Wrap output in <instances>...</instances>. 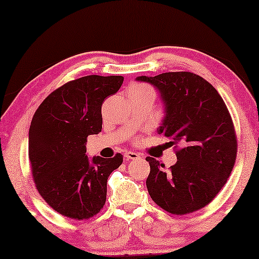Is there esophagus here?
<instances>
[{
  "instance_id": "obj_1",
  "label": "esophagus",
  "mask_w": 259,
  "mask_h": 259,
  "mask_svg": "<svg viewBox=\"0 0 259 259\" xmlns=\"http://www.w3.org/2000/svg\"><path fill=\"white\" fill-rule=\"evenodd\" d=\"M141 156L136 154V152L133 151H126L124 154V159L125 161H133V159H140Z\"/></svg>"
}]
</instances>
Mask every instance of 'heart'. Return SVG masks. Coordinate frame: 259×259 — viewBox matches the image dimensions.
I'll return each instance as SVG.
<instances>
[{
	"label": "heart",
	"instance_id": "b5f03b06",
	"mask_svg": "<svg viewBox=\"0 0 259 259\" xmlns=\"http://www.w3.org/2000/svg\"><path fill=\"white\" fill-rule=\"evenodd\" d=\"M151 92H152V89L150 88V87L137 83V84H134L129 89V95L130 94H145V93H151Z\"/></svg>",
	"mask_w": 259,
	"mask_h": 259
}]
</instances>
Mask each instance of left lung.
Returning <instances> with one entry per match:
<instances>
[{
    "label": "left lung",
    "instance_id": "obj_1",
    "mask_svg": "<svg viewBox=\"0 0 259 259\" xmlns=\"http://www.w3.org/2000/svg\"><path fill=\"white\" fill-rule=\"evenodd\" d=\"M158 89L165 116L158 134L181 144L169 170L154 157L147 178L149 195L167 212L187 214L201 210L227 183L236 162L237 137L231 115L216 89L189 71L140 76ZM176 145L175 148H177Z\"/></svg>",
    "mask_w": 259,
    "mask_h": 259
}]
</instances>
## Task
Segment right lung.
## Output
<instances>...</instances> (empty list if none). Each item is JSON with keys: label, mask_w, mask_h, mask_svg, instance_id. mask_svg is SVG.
Instances as JSON below:
<instances>
[{"label": "right lung", "mask_w": 259, "mask_h": 259, "mask_svg": "<svg viewBox=\"0 0 259 259\" xmlns=\"http://www.w3.org/2000/svg\"><path fill=\"white\" fill-rule=\"evenodd\" d=\"M123 76L89 75L65 83L42 102L29 129L32 180L48 205L72 220H89L104 206L108 177L123 156H87V138L102 130V103Z\"/></svg>", "instance_id": "obj_1"}]
</instances>
